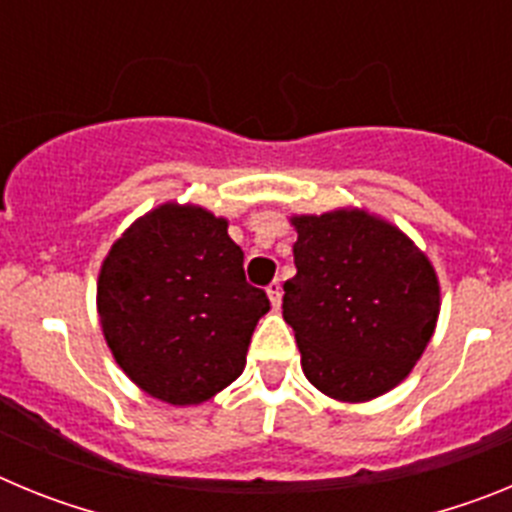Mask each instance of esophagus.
<instances>
[{
    "label": "esophagus",
    "instance_id": "1",
    "mask_svg": "<svg viewBox=\"0 0 512 512\" xmlns=\"http://www.w3.org/2000/svg\"><path fill=\"white\" fill-rule=\"evenodd\" d=\"M266 295H269L271 307H274V310H279V305H282V284L271 282L269 287H266Z\"/></svg>",
    "mask_w": 512,
    "mask_h": 512
}]
</instances>
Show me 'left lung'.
Listing matches in <instances>:
<instances>
[{
  "label": "left lung",
  "instance_id": "1",
  "mask_svg": "<svg viewBox=\"0 0 512 512\" xmlns=\"http://www.w3.org/2000/svg\"><path fill=\"white\" fill-rule=\"evenodd\" d=\"M297 274L282 315L302 372L338 402H369L413 372L436 330L441 284L423 251L361 207L292 215Z\"/></svg>",
  "mask_w": 512,
  "mask_h": 512
}]
</instances>
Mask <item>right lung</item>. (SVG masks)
Masks as SVG:
<instances>
[{"mask_svg": "<svg viewBox=\"0 0 512 512\" xmlns=\"http://www.w3.org/2000/svg\"><path fill=\"white\" fill-rule=\"evenodd\" d=\"M97 312L130 382L187 408L241 377L269 300L246 282L243 251L225 217L164 202L138 217L104 256Z\"/></svg>", "mask_w": 512, "mask_h": 512, "instance_id": "1", "label": "right lung"}]
</instances>
